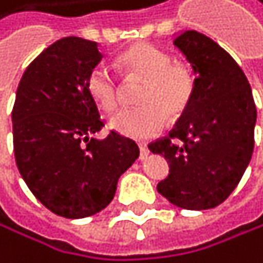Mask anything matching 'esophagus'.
I'll return each instance as SVG.
<instances>
[{"label": "esophagus", "instance_id": "34e87169", "mask_svg": "<svg viewBox=\"0 0 263 263\" xmlns=\"http://www.w3.org/2000/svg\"><path fill=\"white\" fill-rule=\"evenodd\" d=\"M139 150H140V158H145L148 155V148L145 144H139Z\"/></svg>", "mask_w": 263, "mask_h": 263}]
</instances>
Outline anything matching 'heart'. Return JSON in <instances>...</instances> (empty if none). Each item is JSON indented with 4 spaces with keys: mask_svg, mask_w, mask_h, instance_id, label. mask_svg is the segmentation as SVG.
<instances>
[{
    "mask_svg": "<svg viewBox=\"0 0 263 263\" xmlns=\"http://www.w3.org/2000/svg\"><path fill=\"white\" fill-rule=\"evenodd\" d=\"M119 66L129 79H142L144 85L139 93L140 106L121 109L109 121L116 133L139 140L150 139L163 130L168 116L178 119L187 111L196 92V76L187 64L173 61L155 45L140 43L119 56ZM85 85L103 111L118 108L121 85L108 66H93Z\"/></svg>",
    "mask_w": 263,
    "mask_h": 263,
    "instance_id": "1",
    "label": "heart"
}]
</instances>
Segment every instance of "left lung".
Here are the masks:
<instances>
[{
  "mask_svg": "<svg viewBox=\"0 0 263 263\" xmlns=\"http://www.w3.org/2000/svg\"><path fill=\"white\" fill-rule=\"evenodd\" d=\"M173 43L197 74L196 92L170 134L148 144L170 165L157 191L181 209H213L230 197L251 161L254 97L239 64L207 35L186 30Z\"/></svg>",
  "mask_w": 263,
  "mask_h": 263,
  "instance_id": "obj_1",
  "label": "left lung"
}]
</instances>
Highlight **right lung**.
Returning a JSON list of instances; mask_svg holds the SVG:
<instances>
[{
  "instance_id": "right-lung-1",
  "label": "right lung",
  "mask_w": 263,
  "mask_h": 263,
  "mask_svg": "<svg viewBox=\"0 0 263 263\" xmlns=\"http://www.w3.org/2000/svg\"><path fill=\"white\" fill-rule=\"evenodd\" d=\"M98 43L66 36L27 66L12 106V144L21 176L33 196L64 218H84L113 200L118 179L139 157L133 139L109 130L87 92L102 60Z\"/></svg>"
}]
</instances>
